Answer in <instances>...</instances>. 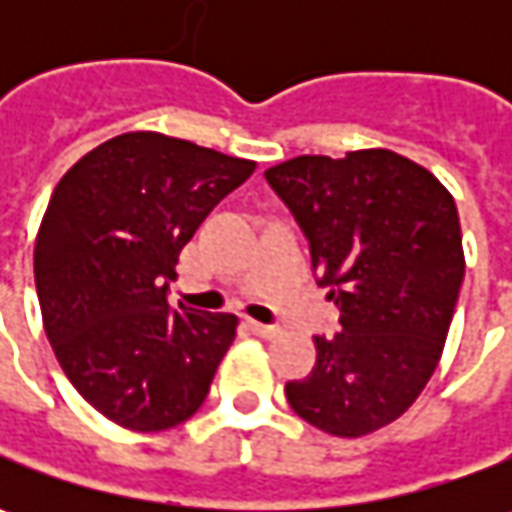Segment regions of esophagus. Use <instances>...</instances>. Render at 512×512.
<instances>
[{"mask_svg": "<svg viewBox=\"0 0 512 512\" xmlns=\"http://www.w3.org/2000/svg\"><path fill=\"white\" fill-rule=\"evenodd\" d=\"M247 327H250L256 336H262V339H273V336H279V327L265 325V322H256V319H247Z\"/></svg>", "mask_w": 512, "mask_h": 512, "instance_id": "obj_1", "label": "esophagus"}]
</instances>
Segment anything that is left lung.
I'll list each match as a JSON object with an SVG mask.
<instances>
[{"mask_svg": "<svg viewBox=\"0 0 512 512\" xmlns=\"http://www.w3.org/2000/svg\"><path fill=\"white\" fill-rule=\"evenodd\" d=\"M310 239L342 330L287 382L293 413L356 439L396 422L442 359L464 279L459 210L422 165L387 148L296 156L265 170Z\"/></svg>", "mask_w": 512, "mask_h": 512, "instance_id": "left-lung-1", "label": "left lung"}]
</instances>
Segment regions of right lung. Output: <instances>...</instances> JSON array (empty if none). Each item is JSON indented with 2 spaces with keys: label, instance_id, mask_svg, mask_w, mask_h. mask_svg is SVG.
<instances>
[{
  "label": "right lung",
  "instance_id": "add662e5",
  "mask_svg": "<svg viewBox=\"0 0 512 512\" xmlns=\"http://www.w3.org/2000/svg\"><path fill=\"white\" fill-rule=\"evenodd\" d=\"M256 162L130 130L59 179L33 245L48 342L79 396L136 433L187 422L236 339L233 313L168 305L179 253Z\"/></svg>",
  "mask_w": 512,
  "mask_h": 512
}]
</instances>
